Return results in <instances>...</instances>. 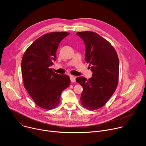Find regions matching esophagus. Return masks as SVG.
<instances>
[{
    "label": "esophagus",
    "instance_id": "1",
    "mask_svg": "<svg viewBox=\"0 0 146 146\" xmlns=\"http://www.w3.org/2000/svg\"><path fill=\"white\" fill-rule=\"evenodd\" d=\"M70 80H71V82H72V83L76 82V77H75V76H70Z\"/></svg>",
    "mask_w": 146,
    "mask_h": 146
}]
</instances>
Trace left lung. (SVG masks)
Returning <instances> with one entry per match:
<instances>
[{"instance_id":"obj_1","label":"left lung","mask_w":146,"mask_h":146,"mask_svg":"<svg viewBox=\"0 0 146 146\" xmlns=\"http://www.w3.org/2000/svg\"><path fill=\"white\" fill-rule=\"evenodd\" d=\"M83 40L86 47L85 60L93 72L89 80L78 77L76 82L83 88L81 103L86 109L94 110L107 103L118 84L119 58L114 47L95 32L85 31L76 33Z\"/></svg>"}]
</instances>
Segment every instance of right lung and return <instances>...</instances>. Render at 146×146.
Listing matches in <instances>:
<instances>
[{
	"label": "right lung",
	"instance_id": "1",
	"mask_svg": "<svg viewBox=\"0 0 146 146\" xmlns=\"http://www.w3.org/2000/svg\"><path fill=\"white\" fill-rule=\"evenodd\" d=\"M70 34L51 32L36 39L25 51L22 60V76L25 89L36 105L53 109L59 105L63 90L70 84L69 77L53 72L60 42Z\"/></svg>",
	"mask_w": 146,
	"mask_h": 146
}]
</instances>
